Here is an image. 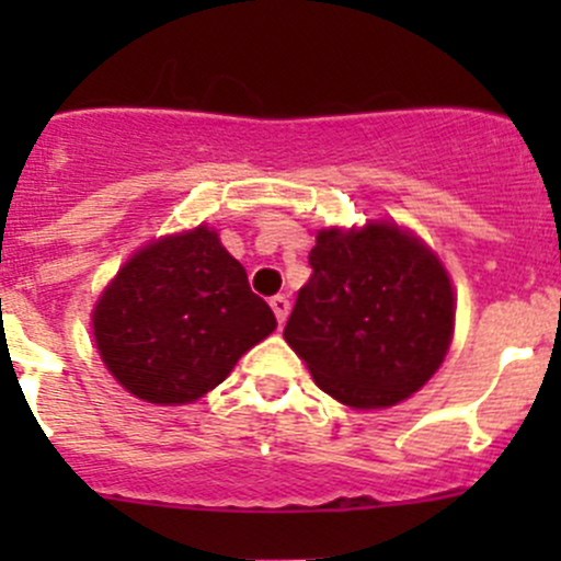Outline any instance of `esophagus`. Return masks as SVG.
I'll return each mask as SVG.
<instances>
[{"label": "esophagus", "mask_w": 561, "mask_h": 561, "mask_svg": "<svg viewBox=\"0 0 561 561\" xmlns=\"http://www.w3.org/2000/svg\"><path fill=\"white\" fill-rule=\"evenodd\" d=\"M271 309H274L276 314V322H285L287 314H290V301H287V296H274L271 298Z\"/></svg>", "instance_id": "esophagus-1"}]
</instances>
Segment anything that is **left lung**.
<instances>
[{
	"mask_svg": "<svg viewBox=\"0 0 561 561\" xmlns=\"http://www.w3.org/2000/svg\"><path fill=\"white\" fill-rule=\"evenodd\" d=\"M312 276L285 339L328 396L358 410L399 404L439 369L454 336L443 263L393 225L320 230Z\"/></svg>",
	"mask_w": 561,
	"mask_h": 561,
	"instance_id": "1",
	"label": "left lung"
}]
</instances>
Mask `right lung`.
<instances>
[{
  "label": "right lung",
  "mask_w": 561,
  "mask_h": 561,
  "mask_svg": "<svg viewBox=\"0 0 561 561\" xmlns=\"http://www.w3.org/2000/svg\"><path fill=\"white\" fill-rule=\"evenodd\" d=\"M92 322L107 371L151 404L201 399L276 328L244 265L203 225L140 249Z\"/></svg>",
  "instance_id": "add662e5"
}]
</instances>
